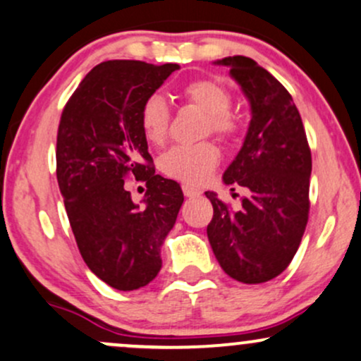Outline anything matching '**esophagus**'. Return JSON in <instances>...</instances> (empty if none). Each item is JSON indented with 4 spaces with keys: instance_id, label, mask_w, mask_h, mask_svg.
<instances>
[{
    "instance_id": "1",
    "label": "esophagus",
    "mask_w": 361,
    "mask_h": 361,
    "mask_svg": "<svg viewBox=\"0 0 361 361\" xmlns=\"http://www.w3.org/2000/svg\"><path fill=\"white\" fill-rule=\"evenodd\" d=\"M181 188H183L185 197H198V195H202V190L197 188V186H193V185L186 183V185L181 186Z\"/></svg>"
}]
</instances>
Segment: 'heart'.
<instances>
[{
	"label": "heart",
	"instance_id": "heart-1",
	"mask_svg": "<svg viewBox=\"0 0 361 361\" xmlns=\"http://www.w3.org/2000/svg\"><path fill=\"white\" fill-rule=\"evenodd\" d=\"M188 103L207 114L205 132L221 139H231L238 132V122L229 114L233 98L221 82L214 80H193L181 88ZM171 114L161 97H149L140 106L139 123L149 142L159 146L166 140ZM221 161V151L210 140L190 146H175L161 156L159 166L164 175L192 185L204 183Z\"/></svg>",
	"mask_w": 361,
	"mask_h": 361
}]
</instances>
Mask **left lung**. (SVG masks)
Returning a JSON list of instances; mask_svg holds the SVG:
<instances>
[{"label": "left lung", "instance_id": "obj_1", "mask_svg": "<svg viewBox=\"0 0 361 361\" xmlns=\"http://www.w3.org/2000/svg\"><path fill=\"white\" fill-rule=\"evenodd\" d=\"M251 105L241 151L224 173V183L247 190L233 210L214 192V217L207 226L222 270L243 283L279 276L299 250L309 219L312 157L304 123L285 86L250 57H224ZM234 190V188H233Z\"/></svg>", "mask_w": 361, "mask_h": 361}]
</instances>
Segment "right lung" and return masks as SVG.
<instances>
[{"label":"right lung","instance_id":"add662e5","mask_svg":"<svg viewBox=\"0 0 361 361\" xmlns=\"http://www.w3.org/2000/svg\"><path fill=\"white\" fill-rule=\"evenodd\" d=\"M178 64L106 61L94 66L62 110L57 183L78 247L98 279L117 290L146 287L161 270V246L175 226L183 192L156 175L139 123L142 103ZM148 186L131 202L126 177Z\"/></svg>","mask_w":361,"mask_h":361}]
</instances>
